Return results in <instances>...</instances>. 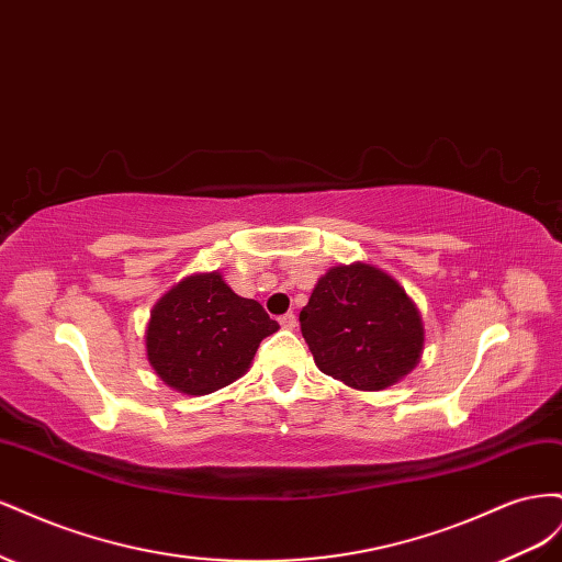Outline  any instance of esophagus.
Listing matches in <instances>:
<instances>
[{
    "label": "esophagus",
    "mask_w": 562,
    "mask_h": 562,
    "mask_svg": "<svg viewBox=\"0 0 562 562\" xmlns=\"http://www.w3.org/2000/svg\"><path fill=\"white\" fill-rule=\"evenodd\" d=\"M279 323H281V328H285V330H293L295 326H297V318H295V314H283L281 318H279Z\"/></svg>",
    "instance_id": "esophagus-1"
}]
</instances>
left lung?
<instances>
[{
    "label": "left lung",
    "instance_id": "8db88e82",
    "mask_svg": "<svg viewBox=\"0 0 562 562\" xmlns=\"http://www.w3.org/2000/svg\"><path fill=\"white\" fill-rule=\"evenodd\" d=\"M300 328L318 370L359 391L398 384L424 351L415 300L368 262L330 267L300 312Z\"/></svg>",
    "mask_w": 562,
    "mask_h": 562
}]
</instances>
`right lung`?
Here are the masks:
<instances>
[{
	"label": "right lung",
	"mask_w": 562,
	"mask_h": 562,
	"mask_svg": "<svg viewBox=\"0 0 562 562\" xmlns=\"http://www.w3.org/2000/svg\"><path fill=\"white\" fill-rule=\"evenodd\" d=\"M277 330L260 302L236 295L220 271H199L151 307L145 351L164 384L206 396L246 375L262 339Z\"/></svg>",
	"instance_id": "add662e5"
}]
</instances>
